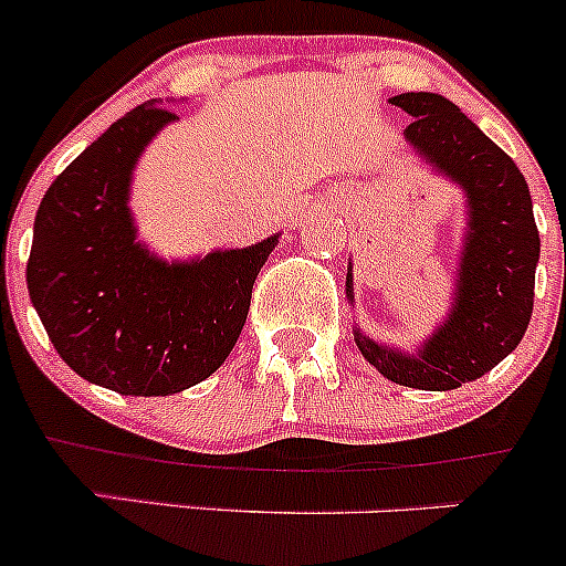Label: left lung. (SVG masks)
<instances>
[{"label":"left lung","mask_w":566,"mask_h":566,"mask_svg":"<svg viewBox=\"0 0 566 566\" xmlns=\"http://www.w3.org/2000/svg\"><path fill=\"white\" fill-rule=\"evenodd\" d=\"M391 104L413 117L405 128L410 147L465 193L468 232L452 312L419 350L386 347L361 328L353 336L361 356L394 384L424 391L460 389L504 361L526 334L539 262L534 205L515 161L452 101L402 93ZM347 301L353 304V268H347Z\"/></svg>","instance_id":"obj_1"}]
</instances>
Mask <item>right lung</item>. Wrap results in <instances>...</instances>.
I'll return each mask as SVG.
<instances>
[{
  "label": "right lung",
  "mask_w": 566,
  "mask_h": 566,
  "mask_svg": "<svg viewBox=\"0 0 566 566\" xmlns=\"http://www.w3.org/2000/svg\"><path fill=\"white\" fill-rule=\"evenodd\" d=\"M172 108L147 101L101 134L43 193L27 287L62 361L125 397L202 384L235 347L251 287L279 243L167 262L136 241L130 177Z\"/></svg>",
  "instance_id": "right-lung-1"
}]
</instances>
